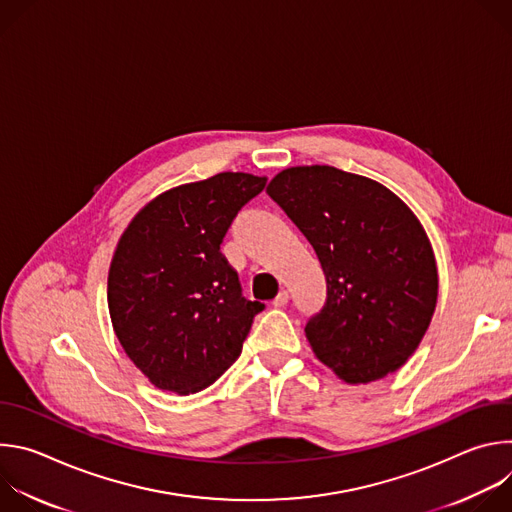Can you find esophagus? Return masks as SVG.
I'll return each mask as SVG.
<instances>
[{"label":"esophagus","mask_w":512,"mask_h":512,"mask_svg":"<svg viewBox=\"0 0 512 512\" xmlns=\"http://www.w3.org/2000/svg\"><path fill=\"white\" fill-rule=\"evenodd\" d=\"M287 302H289V294H287V289H281L279 294H277V298L273 300V306H275V308H283Z\"/></svg>","instance_id":"1"}]
</instances>
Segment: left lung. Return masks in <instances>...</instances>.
I'll return each mask as SVG.
<instances>
[{
	"mask_svg": "<svg viewBox=\"0 0 512 512\" xmlns=\"http://www.w3.org/2000/svg\"><path fill=\"white\" fill-rule=\"evenodd\" d=\"M267 194L314 247L328 298L306 338L348 385L395 373L423 340L437 304V265L413 210L387 186L332 166H294Z\"/></svg>",
	"mask_w": 512,
	"mask_h": 512,
	"instance_id": "left-lung-1",
	"label": "left lung"
}]
</instances>
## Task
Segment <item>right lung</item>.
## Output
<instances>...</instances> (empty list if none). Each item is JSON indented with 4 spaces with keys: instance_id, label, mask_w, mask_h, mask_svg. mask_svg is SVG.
<instances>
[{
    "instance_id": "obj_1",
    "label": "right lung",
    "mask_w": 512,
    "mask_h": 512,
    "mask_svg": "<svg viewBox=\"0 0 512 512\" xmlns=\"http://www.w3.org/2000/svg\"><path fill=\"white\" fill-rule=\"evenodd\" d=\"M265 176L221 172L152 198L117 241L107 304L125 354L154 387L190 395L239 358L263 304L245 300L221 253Z\"/></svg>"
}]
</instances>
